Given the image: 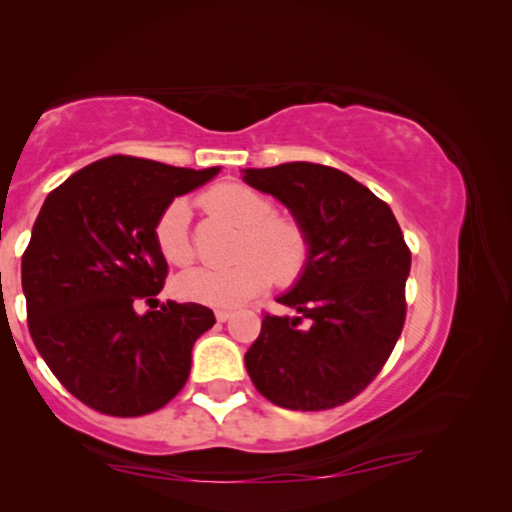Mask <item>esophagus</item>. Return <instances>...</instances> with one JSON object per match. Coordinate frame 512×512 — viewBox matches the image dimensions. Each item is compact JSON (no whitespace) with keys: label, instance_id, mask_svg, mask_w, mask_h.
I'll list each match as a JSON object with an SVG mask.
<instances>
[{"label":"esophagus","instance_id":"34e87169","mask_svg":"<svg viewBox=\"0 0 512 512\" xmlns=\"http://www.w3.org/2000/svg\"><path fill=\"white\" fill-rule=\"evenodd\" d=\"M214 316H216V320H219V323H225V320L232 316V311L230 309H216Z\"/></svg>","mask_w":512,"mask_h":512}]
</instances>
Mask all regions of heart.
Masks as SVG:
<instances>
[{
    "label": "heart",
    "instance_id": "1",
    "mask_svg": "<svg viewBox=\"0 0 512 512\" xmlns=\"http://www.w3.org/2000/svg\"><path fill=\"white\" fill-rule=\"evenodd\" d=\"M203 207L214 216L241 228L239 262L221 268H194L176 277L173 291L183 300L207 307H237L262 293L275 277L293 282L307 266L309 237L291 216H277L268 196L241 183H223L203 196ZM153 239L162 259L171 266H187L194 259L189 237V205L176 198L158 216Z\"/></svg>",
    "mask_w": 512,
    "mask_h": 512
}]
</instances>
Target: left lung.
Returning <instances> with one entry per match:
<instances>
[{
	"mask_svg": "<svg viewBox=\"0 0 512 512\" xmlns=\"http://www.w3.org/2000/svg\"><path fill=\"white\" fill-rule=\"evenodd\" d=\"M244 180L287 205L311 246L277 298L298 316H264L246 370L282 409H334L379 375L400 339L411 250L391 207L339 169L287 162L246 169Z\"/></svg>",
	"mask_w": 512,
	"mask_h": 512,
	"instance_id": "left-lung-1",
	"label": "left lung"
}]
</instances>
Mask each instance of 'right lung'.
<instances>
[{
  "label": "right lung",
  "instance_id": "obj_1",
  "mask_svg": "<svg viewBox=\"0 0 512 512\" xmlns=\"http://www.w3.org/2000/svg\"><path fill=\"white\" fill-rule=\"evenodd\" d=\"M219 173L110 155L45 198L22 255L29 332L40 357L90 409L137 418L173 400L212 309L169 300L153 228L173 198ZM146 301L152 309L136 314Z\"/></svg>",
  "mask_w": 512,
  "mask_h": 512
}]
</instances>
